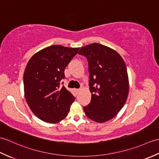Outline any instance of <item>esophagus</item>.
Returning a JSON list of instances; mask_svg holds the SVG:
<instances>
[{"label":"esophagus","instance_id":"1","mask_svg":"<svg viewBox=\"0 0 159 159\" xmlns=\"http://www.w3.org/2000/svg\"><path fill=\"white\" fill-rule=\"evenodd\" d=\"M75 92H76V93H79V92H80V89H76Z\"/></svg>","mask_w":159,"mask_h":159}]
</instances>
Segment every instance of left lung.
Instances as JSON below:
<instances>
[{"label":"left lung","instance_id":"8db88e82","mask_svg":"<svg viewBox=\"0 0 159 159\" xmlns=\"http://www.w3.org/2000/svg\"><path fill=\"white\" fill-rule=\"evenodd\" d=\"M88 61L92 100L84 107L85 115L98 123L112 119L126 103L129 80L126 63L120 54L109 47L93 43L79 52Z\"/></svg>","mask_w":159,"mask_h":159}]
</instances>
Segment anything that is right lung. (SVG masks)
<instances>
[{
  "mask_svg": "<svg viewBox=\"0 0 159 159\" xmlns=\"http://www.w3.org/2000/svg\"><path fill=\"white\" fill-rule=\"evenodd\" d=\"M80 48L53 45L39 50L29 59L24 73L26 102L39 119L50 124L66 118L75 100L61 86L64 70Z\"/></svg>",
  "mask_w": 159,
  "mask_h": 159,
  "instance_id": "1",
  "label": "right lung"
}]
</instances>
